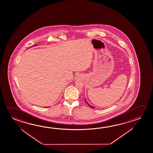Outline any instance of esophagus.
Instances as JSON below:
<instances>
[{"mask_svg":"<svg viewBox=\"0 0 153 153\" xmlns=\"http://www.w3.org/2000/svg\"><path fill=\"white\" fill-rule=\"evenodd\" d=\"M82 75H81V74H77V75L76 76V80H79V79H81L82 78Z\"/></svg>","mask_w":153,"mask_h":153,"instance_id":"34e87169","label":"esophagus"}]
</instances>
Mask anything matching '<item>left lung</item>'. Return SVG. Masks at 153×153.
<instances>
[{
	"instance_id": "obj_1",
	"label": "left lung",
	"mask_w": 153,
	"mask_h": 153,
	"mask_svg": "<svg viewBox=\"0 0 153 153\" xmlns=\"http://www.w3.org/2000/svg\"><path fill=\"white\" fill-rule=\"evenodd\" d=\"M85 102H86V103H87V104L88 105V106H89L90 107H91V108H94V106H92L91 105H90L88 104V102L86 101V99H85Z\"/></svg>"
}]
</instances>
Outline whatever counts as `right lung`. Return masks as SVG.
I'll list each match as a JSON object with an SVG mask.
<instances>
[{"mask_svg": "<svg viewBox=\"0 0 153 153\" xmlns=\"http://www.w3.org/2000/svg\"><path fill=\"white\" fill-rule=\"evenodd\" d=\"M35 46H36V45H35Z\"/></svg>", "mask_w": 153, "mask_h": 153, "instance_id": "right-lung-1", "label": "right lung"}]
</instances>
